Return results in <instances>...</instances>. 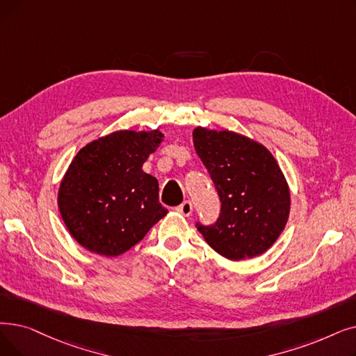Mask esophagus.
I'll use <instances>...</instances> for the list:
<instances>
[{
    "instance_id": "esophagus-1",
    "label": "esophagus",
    "mask_w": 356,
    "mask_h": 356,
    "mask_svg": "<svg viewBox=\"0 0 356 356\" xmlns=\"http://www.w3.org/2000/svg\"><path fill=\"white\" fill-rule=\"evenodd\" d=\"M176 211H177L179 213L184 215V216H189V215L192 213V211H193V205H192L191 200H184V202H183L181 205H179V207L176 208Z\"/></svg>"
}]
</instances>
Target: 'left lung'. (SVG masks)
Returning a JSON list of instances; mask_svg holds the SVG:
<instances>
[{
  "instance_id": "obj_1",
  "label": "left lung",
  "mask_w": 356,
  "mask_h": 356,
  "mask_svg": "<svg viewBox=\"0 0 356 356\" xmlns=\"http://www.w3.org/2000/svg\"><path fill=\"white\" fill-rule=\"evenodd\" d=\"M193 145L218 192L221 213L212 225L196 222L212 249L229 260L265 253L284 231L291 195L266 147L231 131L197 127Z\"/></svg>"
}]
</instances>
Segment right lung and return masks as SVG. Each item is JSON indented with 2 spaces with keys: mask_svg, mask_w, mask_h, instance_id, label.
Here are the masks:
<instances>
[{
  "mask_svg": "<svg viewBox=\"0 0 356 356\" xmlns=\"http://www.w3.org/2000/svg\"><path fill=\"white\" fill-rule=\"evenodd\" d=\"M163 136L159 129L116 131L74 157L60 181L58 207L70 234L84 249L119 256L165 216L159 181L143 170Z\"/></svg>",
  "mask_w": 356,
  "mask_h": 356,
  "instance_id": "right-lung-1",
  "label": "right lung"
}]
</instances>
